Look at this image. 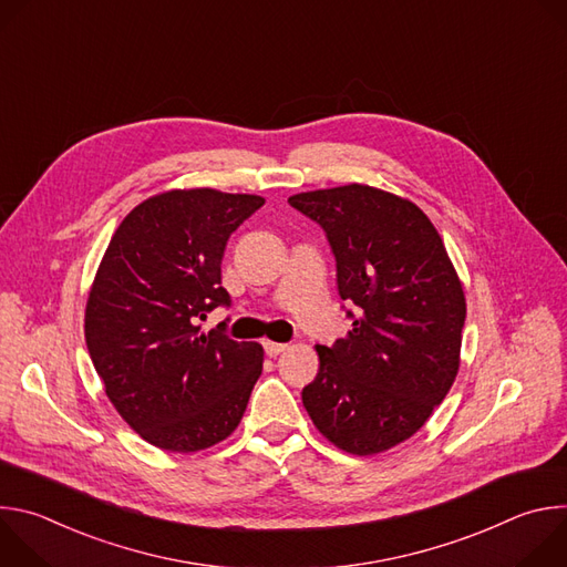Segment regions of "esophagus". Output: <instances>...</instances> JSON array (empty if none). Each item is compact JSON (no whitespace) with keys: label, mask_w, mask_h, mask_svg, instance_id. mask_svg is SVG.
Instances as JSON below:
<instances>
[{"label":"esophagus","mask_w":567,"mask_h":567,"mask_svg":"<svg viewBox=\"0 0 567 567\" xmlns=\"http://www.w3.org/2000/svg\"><path fill=\"white\" fill-rule=\"evenodd\" d=\"M265 346V352H267V357H278L280 352H285L287 350V343H274V341H265L262 343Z\"/></svg>","instance_id":"obj_1"}]
</instances>
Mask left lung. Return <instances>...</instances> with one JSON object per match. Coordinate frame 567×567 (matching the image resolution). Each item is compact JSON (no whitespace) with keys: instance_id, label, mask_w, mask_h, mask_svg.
Segmentation results:
<instances>
[{"instance_id":"obj_1","label":"left lung","mask_w":567,"mask_h":567,"mask_svg":"<svg viewBox=\"0 0 567 567\" xmlns=\"http://www.w3.org/2000/svg\"><path fill=\"white\" fill-rule=\"evenodd\" d=\"M289 204L326 230L339 296L357 305L348 337L316 346L320 368L302 406L346 453L388 451L426 424L455 381L462 282L437 228L409 199L348 184Z\"/></svg>"}]
</instances>
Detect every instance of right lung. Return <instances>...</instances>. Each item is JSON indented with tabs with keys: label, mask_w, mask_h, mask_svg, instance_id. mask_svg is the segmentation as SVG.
I'll return each mask as SVG.
<instances>
[{
	"label": "right lung",
	"mask_w": 567,
	"mask_h": 567,
	"mask_svg": "<svg viewBox=\"0 0 567 567\" xmlns=\"http://www.w3.org/2000/svg\"><path fill=\"white\" fill-rule=\"evenodd\" d=\"M262 204L213 188L168 190L130 210L110 239L85 309L87 350L118 415L158 449H208L247 411L262 346L228 339L224 322L204 334L197 320L230 305L226 241Z\"/></svg>",
	"instance_id": "1"
}]
</instances>
